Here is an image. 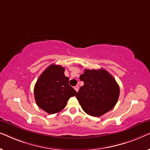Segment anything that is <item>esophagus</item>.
<instances>
[{"instance_id": "34e87169", "label": "esophagus", "mask_w": 150, "mask_h": 150, "mask_svg": "<svg viewBox=\"0 0 150 150\" xmlns=\"http://www.w3.org/2000/svg\"><path fill=\"white\" fill-rule=\"evenodd\" d=\"M79 85H76V86H75V87H74V89L76 90V92L79 91Z\"/></svg>"}]
</instances>
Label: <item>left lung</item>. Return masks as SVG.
Returning <instances> with one entry per match:
<instances>
[{"mask_svg":"<svg viewBox=\"0 0 150 150\" xmlns=\"http://www.w3.org/2000/svg\"><path fill=\"white\" fill-rule=\"evenodd\" d=\"M80 80L84 82V85L80 88L76 97L86 113L100 117L115 106L120 96V87L107 71L85 69Z\"/></svg>","mask_w":150,"mask_h":150,"instance_id":"left-lung-1","label":"left lung"}]
</instances>
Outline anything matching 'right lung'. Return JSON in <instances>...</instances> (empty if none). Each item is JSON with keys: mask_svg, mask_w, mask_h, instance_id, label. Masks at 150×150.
Returning a JSON list of instances; mask_svg holds the SVG:
<instances>
[{"mask_svg": "<svg viewBox=\"0 0 150 150\" xmlns=\"http://www.w3.org/2000/svg\"><path fill=\"white\" fill-rule=\"evenodd\" d=\"M61 65H50L43 71L34 87L35 99L39 107L49 114L62 110L69 98L77 92L69 85Z\"/></svg>", "mask_w": 150, "mask_h": 150, "instance_id": "add662e5", "label": "right lung"}]
</instances>
